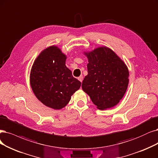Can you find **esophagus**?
Listing matches in <instances>:
<instances>
[{
	"instance_id": "obj_1",
	"label": "esophagus",
	"mask_w": 158,
	"mask_h": 158,
	"mask_svg": "<svg viewBox=\"0 0 158 158\" xmlns=\"http://www.w3.org/2000/svg\"><path fill=\"white\" fill-rule=\"evenodd\" d=\"M83 75H80L79 77H78V79L81 81V82H82V81H83Z\"/></svg>"
}]
</instances>
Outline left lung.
<instances>
[{
  "mask_svg": "<svg viewBox=\"0 0 158 158\" xmlns=\"http://www.w3.org/2000/svg\"><path fill=\"white\" fill-rule=\"evenodd\" d=\"M88 58V75L82 83L83 90L99 109L116 106L123 98L129 83L125 63L106 47L85 53Z\"/></svg>",
  "mask_w": 158,
  "mask_h": 158,
  "instance_id": "left-lung-1",
  "label": "left lung"
}]
</instances>
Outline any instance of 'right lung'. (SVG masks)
<instances>
[{"instance_id":"1","label":"right lung","mask_w":158,"mask_h":158,"mask_svg":"<svg viewBox=\"0 0 158 158\" xmlns=\"http://www.w3.org/2000/svg\"><path fill=\"white\" fill-rule=\"evenodd\" d=\"M66 59L59 48L51 46L37 57L31 72L30 82L35 96L53 109L65 107L81 85L66 66Z\"/></svg>"}]
</instances>
